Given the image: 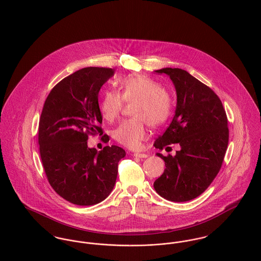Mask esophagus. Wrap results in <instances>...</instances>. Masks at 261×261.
<instances>
[{"label":"esophagus","mask_w":261,"mask_h":261,"mask_svg":"<svg viewBox=\"0 0 261 261\" xmlns=\"http://www.w3.org/2000/svg\"><path fill=\"white\" fill-rule=\"evenodd\" d=\"M133 155L136 156V158H141V159H144V158H148V156H149L148 153H140V152H135Z\"/></svg>","instance_id":"obj_1"}]
</instances>
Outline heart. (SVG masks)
Listing matches in <instances>:
<instances>
[{
	"mask_svg": "<svg viewBox=\"0 0 261 261\" xmlns=\"http://www.w3.org/2000/svg\"><path fill=\"white\" fill-rule=\"evenodd\" d=\"M120 94L107 90L102 94L99 110L108 121L115 120L123 108V100L134 106L133 114L137 116L122 121L113 132V138L129 149H138L148 138L146 121L156 126L166 122L173 112V100L170 93L159 82L147 75L133 74L119 81Z\"/></svg>",
	"mask_w": 261,
	"mask_h": 261,
	"instance_id": "b5f03b06",
	"label": "heart"
}]
</instances>
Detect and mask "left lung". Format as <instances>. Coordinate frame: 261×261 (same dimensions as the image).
Returning <instances> with one entry per match:
<instances>
[{
    "mask_svg": "<svg viewBox=\"0 0 261 261\" xmlns=\"http://www.w3.org/2000/svg\"><path fill=\"white\" fill-rule=\"evenodd\" d=\"M154 72L171 78L177 105L173 120L153 146L163 149L178 144L180 150L168 156L156 152L166 169L153 188L166 200L186 202L210 186L222 166L229 139L227 116L216 93L186 70L166 67Z\"/></svg>",
    "mask_w": 261,
    "mask_h": 261,
    "instance_id": "1",
    "label": "left lung"
}]
</instances>
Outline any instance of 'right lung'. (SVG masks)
Wrapping results in <instances>:
<instances>
[{
	"label": "right lung",
	"mask_w": 261,
	"mask_h": 261,
	"mask_svg": "<svg viewBox=\"0 0 261 261\" xmlns=\"http://www.w3.org/2000/svg\"><path fill=\"white\" fill-rule=\"evenodd\" d=\"M114 69L86 67L62 79L47 96L39 121L40 155L48 181L63 199L79 206L109 197L124 149L88 148V135L101 134L98 105L101 86ZM102 139L109 141L105 135Z\"/></svg>",
	"instance_id": "add662e5"
}]
</instances>
